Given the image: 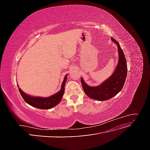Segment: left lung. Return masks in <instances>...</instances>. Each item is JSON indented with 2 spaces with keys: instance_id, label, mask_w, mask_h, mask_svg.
<instances>
[{
  "instance_id": "1",
  "label": "left lung",
  "mask_w": 150,
  "mask_h": 150,
  "mask_svg": "<svg viewBox=\"0 0 150 150\" xmlns=\"http://www.w3.org/2000/svg\"><path fill=\"white\" fill-rule=\"evenodd\" d=\"M111 40L117 44L119 53L118 64L114 73L102 84L96 87L88 86L82 78L81 79L83 88L86 95L97 101H106L116 96L123 87L126 78L128 69L125 54L118 42L112 38Z\"/></svg>"
}]
</instances>
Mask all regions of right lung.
Returning a JSON list of instances; mask_svg holds the SVG:
<instances>
[{
	"instance_id": "add662e5",
	"label": "right lung",
	"mask_w": 150,
	"mask_h": 150,
	"mask_svg": "<svg viewBox=\"0 0 150 150\" xmlns=\"http://www.w3.org/2000/svg\"><path fill=\"white\" fill-rule=\"evenodd\" d=\"M67 80V75L64 77V81L62 84V87L60 91L56 94L52 95L49 98H40V97H33L24 93L19 88V91L24 100L30 106L35 107L42 110H48L55 106L57 105L61 101V99L64 93V86Z\"/></svg>"
}]
</instances>
